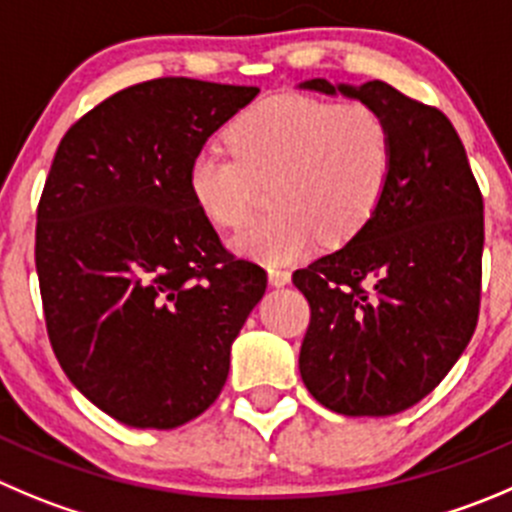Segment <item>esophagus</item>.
Masks as SVG:
<instances>
[{
    "instance_id": "1",
    "label": "esophagus",
    "mask_w": 512,
    "mask_h": 512,
    "mask_svg": "<svg viewBox=\"0 0 512 512\" xmlns=\"http://www.w3.org/2000/svg\"><path fill=\"white\" fill-rule=\"evenodd\" d=\"M291 281V271L279 269V266H269V284L271 286H286Z\"/></svg>"
}]
</instances>
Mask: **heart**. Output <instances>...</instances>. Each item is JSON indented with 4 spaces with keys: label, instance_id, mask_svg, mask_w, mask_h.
Segmentation results:
<instances>
[{
    "label": "heart",
    "instance_id": "obj_1",
    "mask_svg": "<svg viewBox=\"0 0 512 512\" xmlns=\"http://www.w3.org/2000/svg\"><path fill=\"white\" fill-rule=\"evenodd\" d=\"M233 150L206 145L188 163V191L206 221L236 228L251 216L259 183L276 213L231 238L264 264L309 256L324 236L347 241L382 203L394 168L387 120L367 102L279 95L256 102L228 130Z\"/></svg>",
    "mask_w": 512,
    "mask_h": 512
}]
</instances>
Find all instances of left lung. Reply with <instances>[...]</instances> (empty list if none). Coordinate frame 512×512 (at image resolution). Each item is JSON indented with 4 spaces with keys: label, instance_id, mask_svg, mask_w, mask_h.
Segmentation results:
<instances>
[{
    "label": "left lung",
    "instance_id": "left-lung-1",
    "mask_svg": "<svg viewBox=\"0 0 512 512\" xmlns=\"http://www.w3.org/2000/svg\"><path fill=\"white\" fill-rule=\"evenodd\" d=\"M299 90L367 102L394 140L389 188L337 251L294 274L311 306L299 372L316 402L347 417L417 405L470 342L480 309L483 196L450 120L382 80Z\"/></svg>",
    "mask_w": 512,
    "mask_h": 512
}]
</instances>
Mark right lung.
I'll return each instance as SVG.
<instances>
[{"instance_id":"add662e5","label":"right lung","mask_w":512,"mask_h":512,"mask_svg":"<svg viewBox=\"0 0 512 512\" xmlns=\"http://www.w3.org/2000/svg\"><path fill=\"white\" fill-rule=\"evenodd\" d=\"M259 87L160 77L115 92L62 138L37 208L47 334L110 417L173 430L206 412L266 291L188 191V163Z\"/></svg>"}]
</instances>
